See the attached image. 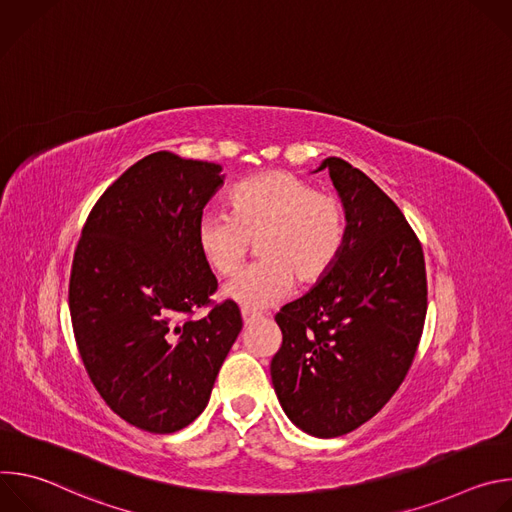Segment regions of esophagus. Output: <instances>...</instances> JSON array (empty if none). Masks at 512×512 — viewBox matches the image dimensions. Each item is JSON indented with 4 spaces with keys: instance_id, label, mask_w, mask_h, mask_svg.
<instances>
[{
    "instance_id": "1",
    "label": "esophagus",
    "mask_w": 512,
    "mask_h": 512,
    "mask_svg": "<svg viewBox=\"0 0 512 512\" xmlns=\"http://www.w3.org/2000/svg\"><path fill=\"white\" fill-rule=\"evenodd\" d=\"M241 314H243V322H245V324H251L253 320L259 318V314H255V312H251V310H247V308H245Z\"/></svg>"
}]
</instances>
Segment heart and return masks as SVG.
<instances>
[{"label": "heart", "instance_id": "heart-1", "mask_svg": "<svg viewBox=\"0 0 512 512\" xmlns=\"http://www.w3.org/2000/svg\"><path fill=\"white\" fill-rule=\"evenodd\" d=\"M229 210L198 218L196 243L218 275H233L257 239L259 261L225 287L247 310L267 308L289 294L294 277L312 285L338 261L346 243V208L330 192L285 170L251 176L233 186Z\"/></svg>", "mask_w": 512, "mask_h": 512}]
</instances>
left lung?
I'll list each match as a JSON object with an SVG mask.
<instances>
[{
    "instance_id": "obj_1",
    "label": "left lung",
    "mask_w": 512,
    "mask_h": 512,
    "mask_svg": "<svg viewBox=\"0 0 512 512\" xmlns=\"http://www.w3.org/2000/svg\"><path fill=\"white\" fill-rule=\"evenodd\" d=\"M346 208L334 267L275 322L277 399L300 429L338 437L375 417L405 381L427 314L421 243L399 206L358 168L328 158Z\"/></svg>"
}]
</instances>
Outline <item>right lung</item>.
<instances>
[{
	"label": "right lung",
	"instance_id": "1",
	"mask_svg": "<svg viewBox=\"0 0 512 512\" xmlns=\"http://www.w3.org/2000/svg\"><path fill=\"white\" fill-rule=\"evenodd\" d=\"M221 166L156 152L95 202L75 249L68 308L87 375L105 403L150 433H174L206 407L243 318L216 304L196 243ZM196 309H206L192 321Z\"/></svg>",
	"mask_w": 512,
	"mask_h": 512
}]
</instances>
